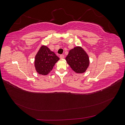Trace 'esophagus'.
I'll return each mask as SVG.
<instances>
[{"label":"esophagus","instance_id":"obj_1","mask_svg":"<svg viewBox=\"0 0 125 125\" xmlns=\"http://www.w3.org/2000/svg\"><path fill=\"white\" fill-rule=\"evenodd\" d=\"M64 58H65V56H64L63 55H60V58L61 59H62Z\"/></svg>","mask_w":125,"mask_h":125}]
</instances>
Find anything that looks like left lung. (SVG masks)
<instances>
[{"label":"left lung","instance_id":"obj_1","mask_svg":"<svg viewBox=\"0 0 125 125\" xmlns=\"http://www.w3.org/2000/svg\"><path fill=\"white\" fill-rule=\"evenodd\" d=\"M65 59L71 68L77 73H85L89 66V55L81 46L70 50Z\"/></svg>","mask_w":125,"mask_h":125}]
</instances>
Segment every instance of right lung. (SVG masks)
Listing matches in <instances>:
<instances>
[{
    "label": "right lung",
    "instance_id": "right-lung-1",
    "mask_svg": "<svg viewBox=\"0 0 125 125\" xmlns=\"http://www.w3.org/2000/svg\"><path fill=\"white\" fill-rule=\"evenodd\" d=\"M59 60V58L54 52L51 51L47 46L42 45L35 56V70L40 74L47 75Z\"/></svg>",
    "mask_w": 125,
    "mask_h": 125
}]
</instances>
